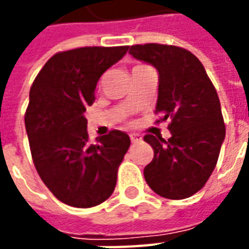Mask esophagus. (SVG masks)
Masks as SVG:
<instances>
[{
  "instance_id": "1",
  "label": "esophagus",
  "mask_w": 249,
  "mask_h": 249,
  "mask_svg": "<svg viewBox=\"0 0 249 249\" xmlns=\"http://www.w3.org/2000/svg\"><path fill=\"white\" fill-rule=\"evenodd\" d=\"M140 140H141V137L139 135H135V133H133V135H130V141H132V142H139Z\"/></svg>"
}]
</instances>
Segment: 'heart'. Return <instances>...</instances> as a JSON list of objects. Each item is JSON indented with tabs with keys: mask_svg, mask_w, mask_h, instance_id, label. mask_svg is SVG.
<instances>
[{
	"mask_svg": "<svg viewBox=\"0 0 249 249\" xmlns=\"http://www.w3.org/2000/svg\"><path fill=\"white\" fill-rule=\"evenodd\" d=\"M139 66H144V65H137V66H135V68H139Z\"/></svg>",
	"mask_w": 249,
	"mask_h": 249,
	"instance_id": "heart-1",
	"label": "heart"
}]
</instances>
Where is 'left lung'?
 I'll list each match as a JSON object with an SVG mask.
<instances>
[{"mask_svg": "<svg viewBox=\"0 0 249 249\" xmlns=\"http://www.w3.org/2000/svg\"><path fill=\"white\" fill-rule=\"evenodd\" d=\"M132 56L159 71L156 123L171 120L165 141L144 136L153 160L144 178L153 192L171 200L192 196L205 185L219 159L225 124L217 92L203 64L191 52L175 45L144 44L129 48Z\"/></svg>", "mask_w": 249, "mask_h": 249, "instance_id": "8db88e82", "label": "left lung"}]
</instances>
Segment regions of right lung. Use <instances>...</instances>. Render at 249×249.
<instances>
[{
    "label": "right lung",
    "instance_id": "add662e5",
    "mask_svg": "<svg viewBox=\"0 0 249 249\" xmlns=\"http://www.w3.org/2000/svg\"><path fill=\"white\" fill-rule=\"evenodd\" d=\"M129 46H84L52 56L32 84L25 128L35 167L64 204L90 208L113 193L117 171L130 145L113 129L89 142L85 110L104 71Z\"/></svg>",
    "mask_w": 249,
    "mask_h": 249
}]
</instances>
